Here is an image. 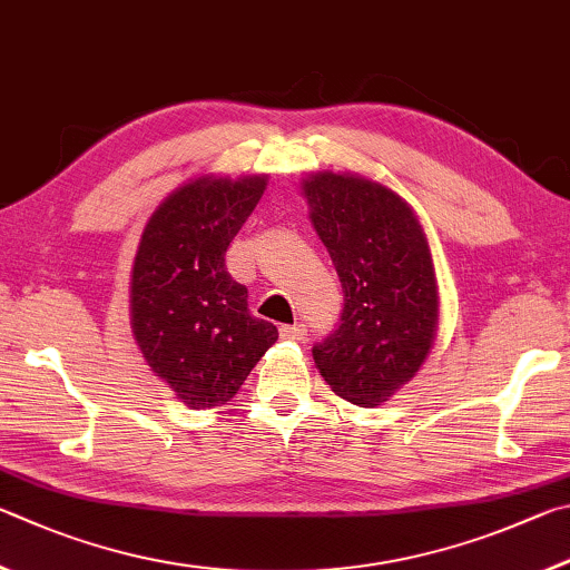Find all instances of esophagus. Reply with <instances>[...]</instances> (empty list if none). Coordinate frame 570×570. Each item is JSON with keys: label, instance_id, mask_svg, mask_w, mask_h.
Here are the masks:
<instances>
[{"label": "esophagus", "instance_id": "obj_1", "mask_svg": "<svg viewBox=\"0 0 570 570\" xmlns=\"http://www.w3.org/2000/svg\"><path fill=\"white\" fill-rule=\"evenodd\" d=\"M279 335L285 337V341H305L307 337V327L305 325H283L279 327Z\"/></svg>", "mask_w": 570, "mask_h": 570}]
</instances>
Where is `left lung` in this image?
I'll return each mask as SVG.
<instances>
[{"instance_id":"8db88e82","label":"left lung","mask_w":570,"mask_h":570,"mask_svg":"<svg viewBox=\"0 0 570 570\" xmlns=\"http://www.w3.org/2000/svg\"><path fill=\"white\" fill-rule=\"evenodd\" d=\"M313 225L341 277L335 331L313 345L325 383L373 407L425 363L438 327V291L421 225L401 197L355 175L305 183Z\"/></svg>"}]
</instances>
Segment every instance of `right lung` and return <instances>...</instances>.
Returning a JSON list of instances; mask_svg holds the SVG:
<instances>
[{"mask_svg": "<svg viewBox=\"0 0 570 570\" xmlns=\"http://www.w3.org/2000/svg\"><path fill=\"white\" fill-rule=\"evenodd\" d=\"M265 185L257 175L195 179L157 207L139 239L132 331L147 365L189 407L229 401L277 341L225 265Z\"/></svg>", "mask_w": 570, "mask_h": 570, "instance_id": "right-lung-1", "label": "right lung"}]
</instances>
